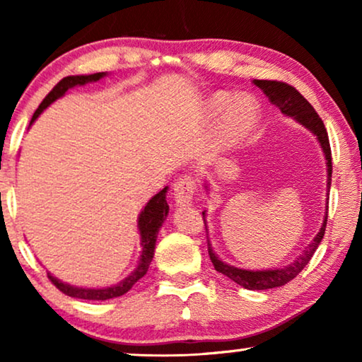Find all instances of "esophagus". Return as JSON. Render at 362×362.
Instances as JSON below:
<instances>
[{
  "mask_svg": "<svg viewBox=\"0 0 362 362\" xmlns=\"http://www.w3.org/2000/svg\"><path fill=\"white\" fill-rule=\"evenodd\" d=\"M194 189H196V185H194V180H192V177L182 176L181 180H177L175 185L176 204H180V206L191 204L192 196H194Z\"/></svg>",
  "mask_w": 362,
  "mask_h": 362,
  "instance_id": "1",
  "label": "esophagus"
}]
</instances>
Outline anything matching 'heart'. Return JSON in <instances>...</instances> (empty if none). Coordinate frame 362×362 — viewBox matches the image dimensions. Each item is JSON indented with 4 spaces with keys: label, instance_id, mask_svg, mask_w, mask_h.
Here are the masks:
<instances>
[{
    "label": "heart",
    "instance_id": "1",
    "mask_svg": "<svg viewBox=\"0 0 362 362\" xmlns=\"http://www.w3.org/2000/svg\"><path fill=\"white\" fill-rule=\"evenodd\" d=\"M209 108L212 115H219L227 108L221 125L222 145L232 146L244 140L259 122V105L250 97L235 98L229 92H219L211 97Z\"/></svg>",
    "mask_w": 362,
    "mask_h": 362
}]
</instances>
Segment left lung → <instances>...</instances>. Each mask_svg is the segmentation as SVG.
Instances as JSON below:
<instances>
[{
	"label": "left lung",
	"mask_w": 362,
	"mask_h": 362,
	"mask_svg": "<svg viewBox=\"0 0 362 362\" xmlns=\"http://www.w3.org/2000/svg\"><path fill=\"white\" fill-rule=\"evenodd\" d=\"M254 83L264 90L265 95L270 98V102L275 103V105L279 107L285 115L293 117L295 120H298L301 125H305L308 130H311L316 136H318L321 148H323L325 151L326 161H328L326 163V165H328V187H331V171H333V165H331V146H329L328 132H326L323 120H321L315 108L311 107V103L306 100V98L301 95L295 87H291L290 83L279 82V81H254ZM202 217H204V212H202ZM326 221H328V211H326L323 226H321L320 232L316 234L310 247H306L305 254L300 255L293 264L285 267V269L252 272V270L237 269V267H230L224 264V262H221L219 257L212 252L209 240H207V252H209L211 262L212 265H214V269L217 272H221L222 275H226L227 279L235 281L237 285L244 286V288H249V290L276 288V286H281L288 284L290 280H293L295 276L298 275L306 265H308V262L311 260V257H313L316 249H318L320 242L325 235Z\"/></svg>",
	"instance_id": "1"
}]
</instances>
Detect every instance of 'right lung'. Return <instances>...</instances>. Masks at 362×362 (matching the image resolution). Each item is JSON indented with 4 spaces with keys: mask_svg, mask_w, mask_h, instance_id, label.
<instances>
[{
    "mask_svg": "<svg viewBox=\"0 0 362 362\" xmlns=\"http://www.w3.org/2000/svg\"><path fill=\"white\" fill-rule=\"evenodd\" d=\"M105 76V72H97V74H88V76H67L64 77L61 82H57V86H54L51 92L47 93L46 98L41 102V105L37 107V110L34 112V115L31 118V123L36 120V118L41 115V112L46 108L47 105L56 100V98L62 97L71 87L76 86H83L87 82H97L98 78H102ZM166 189L158 192L155 197H151L150 202L145 206V209L141 211L140 219H138V227H140V234H141V259L140 264H138L136 270L133 272L130 276H127L125 280H122L118 285L113 286H107V288H78V286H72L69 284H64V281L57 280L56 276H52L51 274H47V279L51 280V284L66 293L69 296H74V298H81V300H110L115 298V296H122L125 295L128 290L132 288L133 285L136 284L141 276L146 275L148 267H150L153 255H155V244H156V237H158V230L163 222H165L168 211H170V206L166 202Z\"/></svg>",
    "mask_w": 362,
    "mask_h": 362,
    "instance_id": "add662e5",
    "label": "right lung"
}]
</instances>
